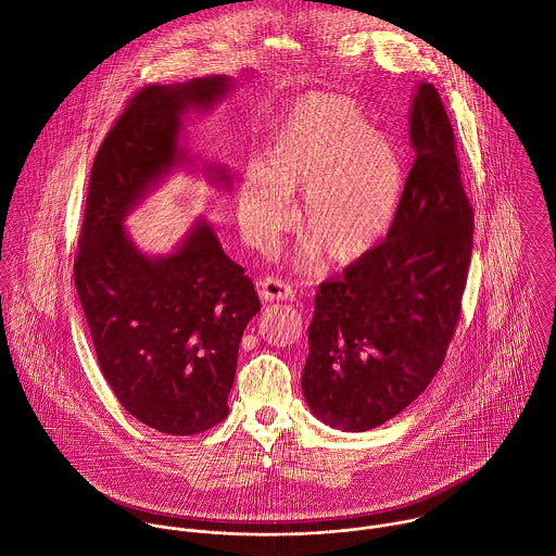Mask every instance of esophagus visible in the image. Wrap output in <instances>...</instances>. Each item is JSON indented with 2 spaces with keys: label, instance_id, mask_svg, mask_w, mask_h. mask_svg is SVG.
I'll list each match as a JSON object with an SVG mask.
<instances>
[{
  "label": "esophagus",
  "instance_id": "34e87169",
  "mask_svg": "<svg viewBox=\"0 0 556 556\" xmlns=\"http://www.w3.org/2000/svg\"><path fill=\"white\" fill-rule=\"evenodd\" d=\"M257 286L262 301H288L294 296V290L279 277H266Z\"/></svg>",
  "mask_w": 556,
  "mask_h": 556
}]
</instances>
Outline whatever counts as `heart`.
I'll return each instance as SVG.
<instances>
[{
	"instance_id": "b5f03b06",
	"label": "heart",
	"mask_w": 556,
	"mask_h": 556,
	"mask_svg": "<svg viewBox=\"0 0 556 556\" xmlns=\"http://www.w3.org/2000/svg\"><path fill=\"white\" fill-rule=\"evenodd\" d=\"M405 181L401 149L351 99L309 94L277 125L264 162L240 175L238 218L251 244L268 247L292 225L294 192L303 190L299 236L327 262L349 266L390 233Z\"/></svg>"
}]
</instances>
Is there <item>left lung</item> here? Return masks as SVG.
I'll use <instances>...</instances> for the list:
<instances>
[{"instance_id":"1","label":"left lung","mask_w":556,"mask_h":556,"mask_svg":"<svg viewBox=\"0 0 556 556\" xmlns=\"http://www.w3.org/2000/svg\"><path fill=\"white\" fill-rule=\"evenodd\" d=\"M416 151L383 244L320 283L301 388L312 414L370 431L412 405L442 368L472 257L475 214L455 134L433 84L412 101Z\"/></svg>"}]
</instances>
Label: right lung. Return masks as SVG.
<instances>
[{
  "label": "right lung",
  "mask_w": 556,
  "mask_h": 556,
  "mask_svg": "<svg viewBox=\"0 0 556 556\" xmlns=\"http://www.w3.org/2000/svg\"><path fill=\"white\" fill-rule=\"evenodd\" d=\"M236 86L207 75L138 90L103 138L90 170L75 257V288L99 368L118 403L168 435H197L229 407L238 349L260 299L205 218L168 255H144L125 216L175 166L184 114L210 110ZM214 184L229 173L207 168Z\"/></svg>",
  "instance_id": "right-lung-1"
}]
</instances>
